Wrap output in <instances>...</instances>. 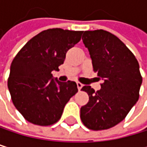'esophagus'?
Here are the masks:
<instances>
[{
	"label": "esophagus",
	"instance_id": "obj_1",
	"mask_svg": "<svg viewBox=\"0 0 147 147\" xmlns=\"http://www.w3.org/2000/svg\"><path fill=\"white\" fill-rule=\"evenodd\" d=\"M77 86H78V90H81V88L83 87L84 84H81L80 82H77Z\"/></svg>",
	"mask_w": 147,
	"mask_h": 147
}]
</instances>
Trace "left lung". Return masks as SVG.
I'll return each instance as SVG.
<instances>
[{"instance_id":"left-lung-1","label":"left lung","mask_w":147,"mask_h":147,"mask_svg":"<svg viewBox=\"0 0 147 147\" xmlns=\"http://www.w3.org/2000/svg\"><path fill=\"white\" fill-rule=\"evenodd\" d=\"M83 42L90 53L93 71L104 82L95 92L84 86L89 101L80 109L84 125L102 131L122 122L139 98L142 77L135 55L115 35L104 30L84 32Z\"/></svg>"}]
</instances>
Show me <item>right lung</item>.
<instances>
[{
  "label": "right lung",
  "mask_w": 147,
  "mask_h": 147,
  "mask_svg": "<svg viewBox=\"0 0 147 147\" xmlns=\"http://www.w3.org/2000/svg\"><path fill=\"white\" fill-rule=\"evenodd\" d=\"M82 31L61 28L45 30L31 38L12 61L8 87L16 109L40 126L58 122L67 102L78 92L74 81L54 79L67 51L80 39Z\"/></svg>",
  "instance_id": "1"
}]
</instances>
